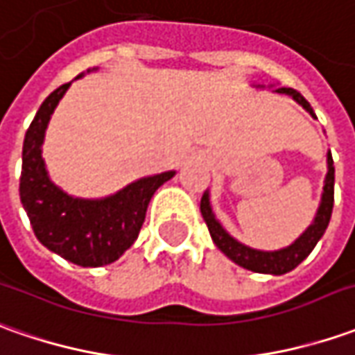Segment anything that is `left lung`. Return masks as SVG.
Masks as SVG:
<instances>
[{
    "label": "left lung",
    "mask_w": 355,
    "mask_h": 355,
    "mask_svg": "<svg viewBox=\"0 0 355 355\" xmlns=\"http://www.w3.org/2000/svg\"><path fill=\"white\" fill-rule=\"evenodd\" d=\"M257 89H262V85H257ZM272 93L291 96L299 107H303L311 116L317 118L309 103L305 101V96L297 93L295 89L276 87V89H272ZM327 168L329 171H327V177H324V187H322L317 214H315L309 227L305 229L291 245L278 248V250H260V248L243 245L241 241L231 237L227 231L223 229V225L219 223V219L216 218V214L211 209V204H209V190H206L204 196H202V202H200V211H202V218H204L206 225H208L211 241L216 243V247L227 259H231L235 264L243 266V268L259 272V274H272V276H282L286 272H291V270L299 266L303 260L309 257L311 250L315 248V245L319 243L320 237L324 235V231L329 227L332 206H334V163H332L330 151L327 153Z\"/></svg>",
    "instance_id": "8db88e82"
}]
</instances>
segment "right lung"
<instances>
[{"label":"right lung","mask_w":355,"mask_h":355,"mask_svg":"<svg viewBox=\"0 0 355 355\" xmlns=\"http://www.w3.org/2000/svg\"><path fill=\"white\" fill-rule=\"evenodd\" d=\"M69 85L71 81L46 96L26 130L19 196L36 239L48 250L77 266L96 268L118 260L134 245L155 190L177 173L137 178L105 198H77L62 190L46 171L42 144L48 122Z\"/></svg>","instance_id":"add662e5"}]
</instances>
